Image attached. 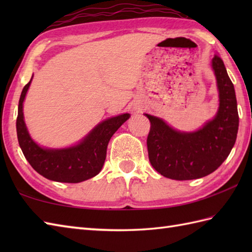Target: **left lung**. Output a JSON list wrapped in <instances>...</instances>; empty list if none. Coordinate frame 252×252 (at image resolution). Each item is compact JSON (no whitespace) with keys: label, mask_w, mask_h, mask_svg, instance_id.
I'll list each match as a JSON object with an SVG mask.
<instances>
[{"label":"left lung","mask_w":252,"mask_h":252,"mask_svg":"<svg viewBox=\"0 0 252 252\" xmlns=\"http://www.w3.org/2000/svg\"><path fill=\"white\" fill-rule=\"evenodd\" d=\"M211 66L217 78L220 106L216 117L195 132H180L162 119L145 114L151 121L148 158L165 178L185 181L212 173L223 163L236 141L239 117L234 85L219 55Z\"/></svg>","instance_id":"8db88e82"}]
</instances>
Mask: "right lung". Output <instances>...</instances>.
I'll use <instances>...</instances> for the list:
<instances>
[{"label": "right lung", "instance_id": "add662e5", "mask_svg": "<svg viewBox=\"0 0 252 252\" xmlns=\"http://www.w3.org/2000/svg\"><path fill=\"white\" fill-rule=\"evenodd\" d=\"M31 81L32 78L21 92L16 121L19 146L31 167L44 178L63 183H79L97 175L104 165L111 136L130 115H119L98 123L74 146L62 149L42 148L30 137L24 120L23 103Z\"/></svg>", "mask_w": 252, "mask_h": 252}]
</instances>
